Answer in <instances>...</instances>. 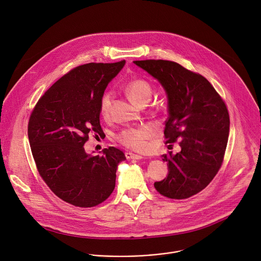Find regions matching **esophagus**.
Here are the masks:
<instances>
[{
	"label": "esophagus",
	"instance_id": "esophagus-1",
	"mask_svg": "<svg viewBox=\"0 0 261 261\" xmlns=\"http://www.w3.org/2000/svg\"><path fill=\"white\" fill-rule=\"evenodd\" d=\"M125 157H126L127 159H137V160L143 158L142 156H140V155H138V154H134V153H132V152H126V153H125Z\"/></svg>",
	"mask_w": 261,
	"mask_h": 261
}]
</instances>
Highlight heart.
Listing matches in <instances>:
<instances>
[{
    "instance_id": "obj_1",
    "label": "heart",
    "mask_w": 261,
    "mask_h": 261,
    "mask_svg": "<svg viewBox=\"0 0 261 261\" xmlns=\"http://www.w3.org/2000/svg\"><path fill=\"white\" fill-rule=\"evenodd\" d=\"M128 97L139 106L147 104L152 97V87L148 81L142 78H136L128 82L125 86ZM112 93L105 92L100 100V113L106 117L111 108ZM154 135V130L150 126H141L137 128H126L116 134V140L120 144L133 150H144L147 140Z\"/></svg>"
}]
</instances>
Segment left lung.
I'll list each match as a JSON object with an SVG mask.
<instances>
[{
	"label": "left lung",
	"instance_id": "8db88e82",
	"mask_svg": "<svg viewBox=\"0 0 261 261\" xmlns=\"http://www.w3.org/2000/svg\"><path fill=\"white\" fill-rule=\"evenodd\" d=\"M134 63L156 78L168 97L166 143L179 141L181 151L163 154L168 175L154 183L171 199H186L203 190L219 171L229 134V113L224 100L199 73L167 60Z\"/></svg>",
	"mask_w": 261,
	"mask_h": 261
}]
</instances>
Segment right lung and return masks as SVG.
Here are the masks:
<instances>
[{
	"label": "right lung",
	"mask_w": 261,
	"mask_h": 261,
	"mask_svg": "<svg viewBox=\"0 0 261 261\" xmlns=\"http://www.w3.org/2000/svg\"><path fill=\"white\" fill-rule=\"evenodd\" d=\"M124 64L122 60L73 68L45 92L30 115L28 137L37 170L55 195L74 206L104 202L115 188L118 164L126 159L112 146L102 156L84 149L90 133H104L100 100Z\"/></svg>",
	"instance_id": "right-lung-1"
}]
</instances>
